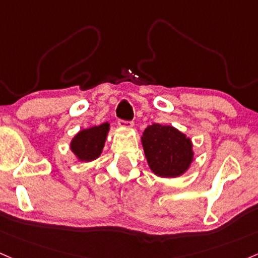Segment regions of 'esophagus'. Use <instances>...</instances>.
<instances>
[{
	"mask_svg": "<svg viewBox=\"0 0 258 258\" xmlns=\"http://www.w3.org/2000/svg\"><path fill=\"white\" fill-rule=\"evenodd\" d=\"M118 126L120 127H132L134 126V122L132 121H124V120H118Z\"/></svg>",
	"mask_w": 258,
	"mask_h": 258,
	"instance_id": "1",
	"label": "esophagus"
}]
</instances>
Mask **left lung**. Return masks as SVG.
<instances>
[{
	"instance_id": "left-lung-1",
	"label": "left lung",
	"mask_w": 258,
	"mask_h": 258,
	"mask_svg": "<svg viewBox=\"0 0 258 258\" xmlns=\"http://www.w3.org/2000/svg\"><path fill=\"white\" fill-rule=\"evenodd\" d=\"M142 146L149 168L157 176H181L194 161L191 140L172 126H148L143 132Z\"/></svg>"
}]
</instances>
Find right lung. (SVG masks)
I'll use <instances>...</instances> for the list:
<instances>
[{
	"instance_id": "right-lung-1",
	"label": "right lung",
	"mask_w": 258,
	"mask_h": 258,
	"mask_svg": "<svg viewBox=\"0 0 258 258\" xmlns=\"http://www.w3.org/2000/svg\"><path fill=\"white\" fill-rule=\"evenodd\" d=\"M109 130V122L82 130L71 141V151L81 161H92L97 159L103 152Z\"/></svg>"
}]
</instances>
